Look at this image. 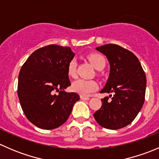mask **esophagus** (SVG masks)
<instances>
[{
	"instance_id": "esophagus-1",
	"label": "esophagus",
	"mask_w": 159,
	"mask_h": 159,
	"mask_svg": "<svg viewBox=\"0 0 159 159\" xmlns=\"http://www.w3.org/2000/svg\"><path fill=\"white\" fill-rule=\"evenodd\" d=\"M80 98H81V100H84V101H88L90 99L89 97H86V96H82V95L80 96Z\"/></svg>"
}]
</instances>
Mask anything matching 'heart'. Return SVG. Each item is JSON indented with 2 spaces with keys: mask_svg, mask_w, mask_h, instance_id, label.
Instances as JSON below:
<instances>
[{
  "mask_svg": "<svg viewBox=\"0 0 159 159\" xmlns=\"http://www.w3.org/2000/svg\"><path fill=\"white\" fill-rule=\"evenodd\" d=\"M88 59L94 68L98 70H102L106 65L105 57L99 54L93 53L88 55ZM67 75L69 78H75L77 75V60L75 57L71 58L67 64ZM98 89V84L94 80L78 79L74 81L70 86V89L73 92L78 93L82 96L89 95Z\"/></svg>",
  "mask_w": 159,
  "mask_h": 159,
  "instance_id": "1",
  "label": "heart"
}]
</instances>
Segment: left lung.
<instances>
[{
	"mask_svg": "<svg viewBox=\"0 0 159 159\" xmlns=\"http://www.w3.org/2000/svg\"><path fill=\"white\" fill-rule=\"evenodd\" d=\"M110 63V74L101 93H112L102 99V105L94 114L102 127L117 130L131 124L145 102L146 77L138 57L117 44L96 48Z\"/></svg>",
	"mask_w": 159,
	"mask_h": 159,
	"instance_id": "1",
	"label": "left lung"
}]
</instances>
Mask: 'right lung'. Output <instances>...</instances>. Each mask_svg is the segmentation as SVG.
Segmentation results:
<instances>
[{"label":"right lung","mask_w":159,"mask_h":159,"mask_svg":"<svg viewBox=\"0 0 159 159\" xmlns=\"http://www.w3.org/2000/svg\"><path fill=\"white\" fill-rule=\"evenodd\" d=\"M74 56L70 48L50 44L34 51L20 70V106L27 118L40 129H54L63 125L79 100L78 94L64 91L70 85L66 67Z\"/></svg>","instance_id":"obj_1"}]
</instances>
